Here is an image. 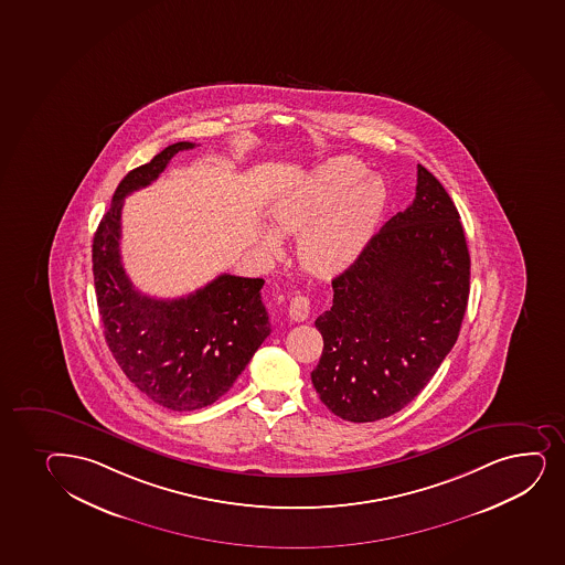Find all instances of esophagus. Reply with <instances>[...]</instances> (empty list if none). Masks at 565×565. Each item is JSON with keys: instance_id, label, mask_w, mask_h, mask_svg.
Instances as JSON below:
<instances>
[{"instance_id": "obj_1", "label": "esophagus", "mask_w": 565, "mask_h": 565, "mask_svg": "<svg viewBox=\"0 0 565 565\" xmlns=\"http://www.w3.org/2000/svg\"><path fill=\"white\" fill-rule=\"evenodd\" d=\"M310 316V298L308 297H298L291 298V302H289V318L292 321H305Z\"/></svg>"}]
</instances>
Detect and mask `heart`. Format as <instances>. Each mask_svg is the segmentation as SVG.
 <instances>
[{"instance_id": "heart-1", "label": "heart", "mask_w": 565, "mask_h": 565, "mask_svg": "<svg viewBox=\"0 0 565 565\" xmlns=\"http://www.w3.org/2000/svg\"><path fill=\"white\" fill-rule=\"evenodd\" d=\"M387 204V185L355 158L329 159L274 204L279 235H298V263L308 273L330 278L362 254ZM268 252L278 254L279 236L263 233Z\"/></svg>"}]
</instances>
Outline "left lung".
Listing matches in <instances>:
<instances>
[{
  "instance_id": "1",
  "label": "left lung",
  "mask_w": 565,
  "mask_h": 565,
  "mask_svg": "<svg viewBox=\"0 0 565 565\" xmlns=\"http://www.w3.org/2000/svg\"><path fill=\"white\" fill-rule=\"evenodd\" d=\"M316 319L323 355L311 383L330 412L374 423L406 407L457 343L469 297V252L457 206L417 166V193L332 279Z\"/></svg>"
}]
</instances>
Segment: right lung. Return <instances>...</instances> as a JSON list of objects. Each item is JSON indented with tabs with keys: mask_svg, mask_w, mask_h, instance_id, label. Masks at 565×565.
I'll list each match as a JSON object with an SVG mask.
<instances>
[{
	"mask_svg": "<svg viewBox=\"0 0 565 565\" xmlns=\"http://www.w3.org/2000/svg\"><path fill=\"white\" fill-rule=\"evenodd\" d=\"M193 147L177 142L147 166L127 172L92 246L108 349L140 393L172 412H193L222 398L270 334L260 300L265 279L222 274L188 297L163 300L137 291L124 270V199L152 184L178 152Z\"/></svg>",
	"mask_w": 565,
	"mask_h": 565,
	"instance_id": "add662e5",
	"label": "right lung"
}]
</instances>
